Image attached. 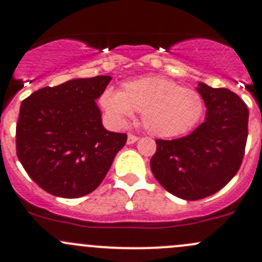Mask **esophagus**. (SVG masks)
Segmentation results:
<instances>
[{
  "label": "esophagus",
  "instance_id": "obj_1",
  "mask_svg": "<svg viewBox=\"0 0 262 262\" xmlns=\"http://www.w3.org/2000/svg\"><path fill=\"white\" fill-rule=\"evenodd\" d=\"M138 141V137L134 136V134H128V139H126V143L128 144H133Z\"/></svg>",
  "mask_w": 262,
  "mask_h": 262
}]
</instances>
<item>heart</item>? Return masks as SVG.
<instances>
[{
    "instance_id": "1",
    "label": "heart",
    "mask_w": 262,
    "mask_h": 262,
    "mask_svg": "<svg viewBox=\"0 0 262 262\" xmlns=\"http://www.w3.org/2000/svg\"><path fill=\"white\" fill-rule=\"evenodd\" d=\"M100 105L116 125H126L134 112H141L144 129L158 138L189 133L204 113L199 92L161 76L128 81L121 91L106 89Z\"/></svg>"
}]
</instances>
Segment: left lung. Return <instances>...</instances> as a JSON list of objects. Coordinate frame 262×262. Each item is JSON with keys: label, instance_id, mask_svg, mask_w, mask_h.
<instances>
[{"label": "left lung", "instance_id": "8db88e82", "mask_svg": "<svg viewBox=\"0 0 262 262\" xmlns=\"http://www.w3.org/2000/svg\"><path fill=\"white\" fill-rule=\"evenodd\" d=\"M204 100V123L182 138L157 139L150 160L156 180L185 200L210 196L233 179L242 163L247 141L248 109L234 92L199 82Z\"/></svg>", "mask_w": 262, "mask_h": 262}]
</instances>
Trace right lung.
I'll list each match as a JSON object with an SVG mask.
<instances>
[{
	"label": "right lung",
	"mask_w": 262,
	"mask_h": 262,
	"mask_svg": "<svg viewBox=\"0 0 262 262\" xmlns=\"http://www.w3.org/2000/svg\"><path fill=\"white\" fill-rule=\"evenodd\" d=\"M110 81V76L73 78L21 102L17 157L49 194L73 199L92 192L126 143V134L104 128L96 105Z\"/></svg>",
	"instance_id": "obj_1"
}]
</instances>
